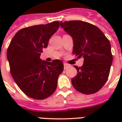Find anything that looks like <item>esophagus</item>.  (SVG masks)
I'll return each instance as SVG.
<instances>
[{
  "label": "esophagus",
  "instance_id": "1",
  "mask_svg": "<svg viewBox=\"0 0 122 122\" xmlns=\"http://www.w3.org/2000/svg\"><path fill=\"white\" fill-rule=\"evenodd\" d=\"M69 66V65H68V64H66V63H64V69H66Z\"/></svg>",
  "mask_w": 122,
  "mask_h": 122
}]
</instances>
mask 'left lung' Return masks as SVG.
I'll return each instance as SVG.
<instances>
[{"instance_id":"1","label":"left lung","mask_w":122,"mask_h":122,"mask_svg":"<svg viewBox=\"0 0 122 122\" xmlns=\"http://www.w3.org/2000/svg\"><path fill=\"white\" fill-rule=\"evenodd\" d=\"M60 26L72 38L73 54L84 58L81 67L74 66L78 72L72 84L84 94L96 93L107 82L112 63L109 40L99 28L87 22L61 21Z\"/></svg>"}]
</instances>
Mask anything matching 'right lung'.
Instances as JSON below:
<instances>
[{"label": "right lung", "instance_id": "1", "mask_svg": "<svg viewBox=\"0 0 122 122\" xmlns=\"http://www.w3.org/2000/svg\"><path fill=\"white\" fill-rule=\"evenodd\" d=\"M59 27V21L23 28L10 42L7 59L15 82L25 95L35 99H44L56 91L63 63L40 58L50 37Z\"/></svg>", "mask_w": 122, "mask_h": 122}]
</instances>
